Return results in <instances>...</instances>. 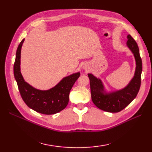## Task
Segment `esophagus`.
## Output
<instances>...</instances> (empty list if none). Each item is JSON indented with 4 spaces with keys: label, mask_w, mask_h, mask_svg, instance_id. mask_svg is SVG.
<instances>
[{
    "label": "esophagus",
    "mask_w": 152,
    "mask_h": 152,
    "mask_svg": "<svg viewBox=\"0 0 152 152\" xmlns=\"http://www.w3.org/2000/svg\"><path fill=\"white\" fill-rule=\"evenodd\" d=\"M88 64H87V63H84L83 64V66H82V69H83V70H87L88 69Z\"/></svg>",
    "instance_id": "34e87169"
}]
</instances>
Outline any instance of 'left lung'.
Returning <instances> with one entry per match:
<instances>
[{
	"label": "left lung",
	"instance_id": "obj_1",
	"mask_svg": "<svg viewBox=\"0 0 152 152\" xmlns=\"http://www.w3.org/2000/svg\"><path fill=\"white\" fill-rule=\"evenodd\" d=\"M127 38L128 40L126 45L133 54L136 68L134 76L125 88L116 91H108L101 79L96 78L91 73L88 74L90 81L92 101L96 107L105 112H120L133 101L140 89L142 64L139 49L137 42L130 34H128Z\"/></svg>",
	"mask_w": 152,
	"mask_h": 152
}]
</instances>
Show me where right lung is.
I'll return each mask as SVG.
<instances>
[{
  "label": "right lung",
  "instance_id": "add662e5",
  "mask_svg": "<svg viewBox=\"0 0 152 152\" xmlns=\"http://www.w3.org/2000/svg\"><path fill=\"white\" fill-rule=\"evenodd\" d=\"M25 38L18 47L14 65V74L21 97L28 107L46 115L56 114L66 108L69 93L80 76V72L64 77L56 86L48 90L34 88L25 81L21 73V51Z\"/></svg>",
  "mask_w": 152,
  "mask_h": 152
}]
</instances>
